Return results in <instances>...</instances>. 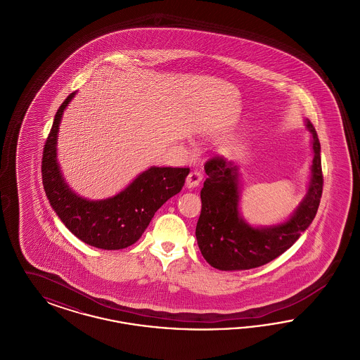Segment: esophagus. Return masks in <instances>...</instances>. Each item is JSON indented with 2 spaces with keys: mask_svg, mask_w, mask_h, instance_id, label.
Listing matches in <instances>:
<instances>
[{
  "mask_svg": "<svg viewBox=\"0 0 360 360\" xmlns=\"http://www.w3.org/2000/svg\"><path fill=\"white\" fill-rule=\"evenodd\" d=\"M201 181H202V174H201V172L193 170V172H190L188 178H186V185H188V188H195V186L200 185Z\"/></svg>",
  "mask_w": 360,
  "mask_h": 360,
  "instance_id": "1",
  "label": "esophagus"
}]
</instances>
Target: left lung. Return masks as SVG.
<instances>
[{
  "label": "left lung",
  "mask_w": 360,
  "mask_h": 360,
  "mask_svg": "<svg viewBox=\"0 0 360 360\" xmlns=\"http://www.w3.org/2000/svg\"><path fill=\"white\" fill-rule=\"evenodd\" d=\"M307 127L313 136V165L308 194L286 223L270 228H252L239 214L238 166L223 156L205 163L207 178L201 190V214L195 238L206 262L219 270H250L282 255L307 231L321 201L324 176L320 140L313 124Z\"/></svg>",
  "instance_id": "8db88e82"
}]
</instances>
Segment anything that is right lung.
Returning <instances> with one entry per match:
<instances>
[{"label": "right lung", "instance_id": "add662e5", "mask_svg": "<svg viewBox=\"0 0 360 360\" xmlns=\"http://www.w3.org/2000/svg\"><path fill=\"white\" fill-rule=\"evenodd\" d=\"M75 93L59 106L46 140L41 178L47 198L62 223L86 244L103 250H121L140 239L155 212L181 191L188 167H151L117 195L87 201L70 190L56 163V137L63 110Z\"/></svg>", "mask_w": 360, "mask_h": 360}]
</instances>
